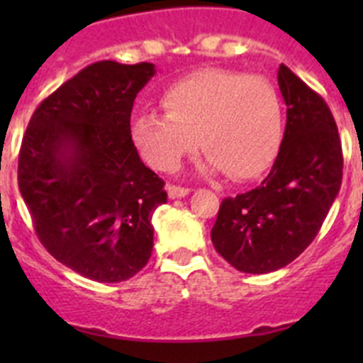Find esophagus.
I'll list each match as a JSON object with an SVG mask.
<instances>
[{"label": "esophagus", "instance_id": "esophagus-1", "mask_svg": "<svg viewBox=\"0 0 363 363\" xmlns=\"http://www.w3.org/2000/svg\"><path fill=\"white\" fill-rule=\"evenodd\" d=\"M167 192H169V198H172V200H174V198L187 196L189 192H191V189L179 187V185H169V187H167Z\"/></svg>", "mask_w": 363, "mask_h": 363}]
</instances>
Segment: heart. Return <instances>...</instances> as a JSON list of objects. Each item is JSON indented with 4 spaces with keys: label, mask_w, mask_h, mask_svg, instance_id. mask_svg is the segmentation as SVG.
Returning a JSON list of instances; mask_svg holds the SVG:
<instances>
[{
    "label": "heart",
    "mask_w": 363,
    "mask_h": 363,
    "mask_svg": "<svg viewBox=\"0 0 363 363\" xmlns=\"http://www.w3.org/2000/svg\"><path fill=\"white\" fill-rule=\"evenodd\" d=\"M165 114L145 111L133 118L138 152L158 171H171L200 142L203 165L234 179L262 174L277 158L284 114L277 86L264 76L203 69L165 86Z\"/></svg>",
    "instance_id": "b5f03b06"
}]
</instances>
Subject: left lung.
I'll return each instance as SVG.
<instances>
[{
	"label": "left lung",
	"mask_w": 363,
	"mask_h": 363,
	"mask_svg": "<svg viewBox=\"0 0 363 363\" xmlns=\"http://www.w3.org/2000/svg\"><path fill=\"white\" fill-rule=\"evenodd\" d=\"M287 105L284 140L256 189L221 201L211 240L242 272L265 274L291 264L316 238L342 185L338 127L322 96L280 65Z\"/></svg>",
	"instance_id": "1"
}]
</instances>
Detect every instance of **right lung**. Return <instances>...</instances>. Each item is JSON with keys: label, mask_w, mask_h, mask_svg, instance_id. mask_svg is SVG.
Here are the masks:
<instances>
[{"label": "right lung", "mask_w": 363, "mask_h": 363, "mask_svg": "<svg viewBox=\"0 0 363 363\" xmlns=\"http://www.w3.org/2000/svg\"><path fill=\"white\" fill-rule=\"evenodd\" d=\"M154 72L145 62L85 67L38 105L21 142L18 185L38 238L91 280H129L152 252L165 182L140 160L130 112Z\"/></svg>", "instance_id": "right-lung-1"}]
</instances>
